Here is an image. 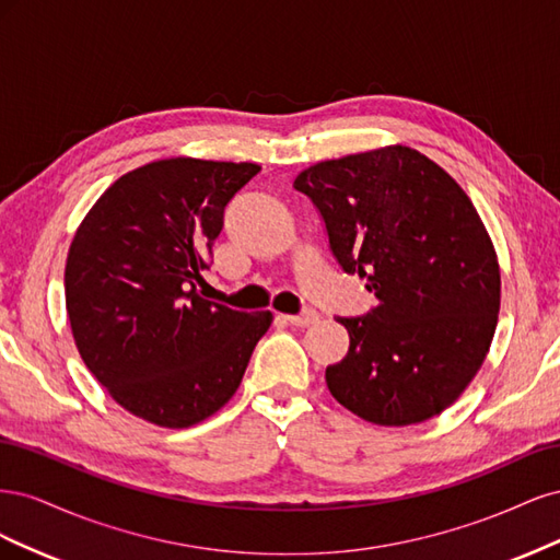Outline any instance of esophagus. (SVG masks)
Returning a JSON list of instances; mask_svg holds the SVG:
<instances>
[{
    "instance_id": "obj_1",
    "label": "esophagus",
    "mask_w": 560,
    "mask_h": 560,
    "mask_svg": "<svg viewBox=\"0 0 560 560\" xmlns=\"http://www.w3.org/2000/svg\"><path fill=\"white\" fill-rule=\"evenodd\" d=\"M287 322H290V325H294V327H308V325H315V322L319 319V315H317V311H313V308H308V311H303V313H299V315H282Z\"/></svg>"
}]
</instances>
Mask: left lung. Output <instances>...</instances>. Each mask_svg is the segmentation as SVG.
<instances>
[{
	"label": "left lung",
	"instance_id": "obj_1",
	"mask_svg": "<svg viewBox=\"0 0 560 560\" xmlns=\"http://www.w3.org/2000/svg\"><path fill=\"white\" fill-rule=\"evenodd\" d=\"M325 219L346 273L366 278L378 306L336 317L346 358L327 387L374 425L439 416L481 369L500 313V264L477 208L444 167L389 144L319 161L294 179Z\"/></svg>",
	"mask_w": 560,
	"mask_h": 560
}]
</instances>
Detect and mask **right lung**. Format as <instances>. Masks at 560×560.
Instances as JSON below:
<instances>
[{
    "instance_id": "1",
    "label": "right lung",
    "mask_w": 560,
    "mask_h": 560,
    "mask_svg": "<svg viewBox=\"0 0 560 560\" xmlns=\"http://www.w3.org/2000/svg\"><path fill=\"white\" fill-rule=\"evenodd\" d=\"M259 171L189 156L135 167L97 198L67 252L65 306L83 364L159 428L222 409L273 322L196 292L224 208Z\"/></svg>"
}]
</instances>
